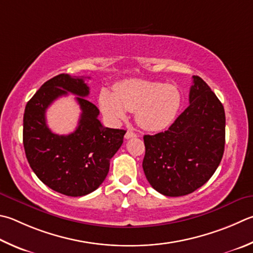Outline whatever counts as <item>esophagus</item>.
Instances as JSON below:
<instances>
[{"label":"esophagus","mask_w":253,"mask_h":253,"mask_svg":"<svg viewBox=\"0 0 253 253\" xmlns=\"http://www.w3.org/2000/svg\"><path fill=\"white\" fill-rule=\"evenodd\" d=\"M134 137H137V134H135L134 131H129V130H128V131L126 132V135H125V138H126V139L134 138Z\"/></svg>","instance_id":"esophagus-1"}]
</instances>
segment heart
I'll return each mask as SVG.
<instances>
[{"label":"heart","instance_id":"1","mask_svg":"<svg viewBox=\"0 0 253 253\" xmlns=\"http://www.w3.org/2000/svg\"><path fill=\"white\" fill-rule=\"evenodd\" d=\"M99 106L109 122L119 124L128 112L146 130L157 131L168 127L181 106V95L176 86L159 82L129 80L115 86V93L104 88Z\"/></svg>","mask_w":253,"mask_h":253}]
</instances>
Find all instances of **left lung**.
Listing matches in <instances>:
<instances>
[{"label": "left lung", "mask_w": 253, "mask_h": 253, "mask_svg": "<svg viewBox=\"0 0 253 253\" xmlns=\"http://www.w3.org/2000/svg\"><path fill=\"white\" fill-rule=\"evenodd\" d=\"M189 106L166 131L145 135L142 169L151 187L168 197L189 195L209 180L221 162L226 115L217 96L192 76Z\"/></svg>", "instance_id": "8db88e82"}]
</instances>
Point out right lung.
<instances>
[{
	"mask_svg": "<svg viewBox=\"0 0 253 253\" xmlns=\"http://www.w3.org/2000/svg\"><path fill=\"white\" fill-rule=\"evenodd\" d=\"M68 92L79 96L82 114L77 130L59 136L47 127L44 113L55 99ZM88 94L83 77L59 74L41 86L23 117V145L32 170L50 189L71 197L88 195L102 185L126 134L102 125L99 109L84 98Z\"/></svg>",
	"mask_w": 253,
	"mask_h": 253,
	"instance_id": "1",
	"label": "right lung"
}]
</instances>
